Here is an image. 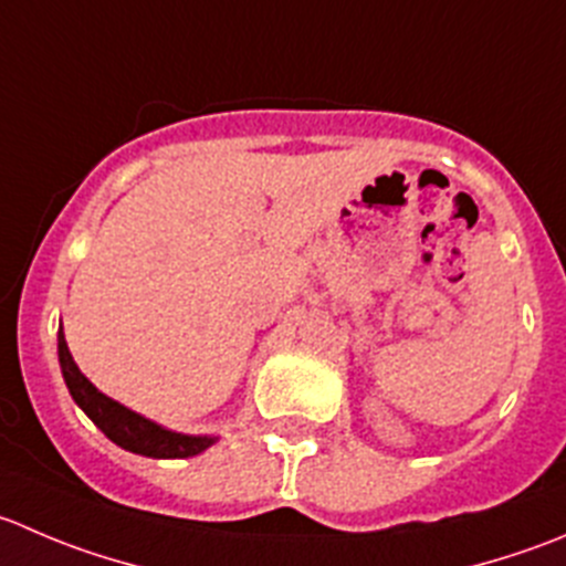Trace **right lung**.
Masks as SVG:
<instances>
[{
  "instance_id": "1",
  "label": "right lung",
  "mask_w": 566,
  "mask_h": 566,
  "mask_svg": "<svg viewBox=\"0 0 566 566\" xmlns=\"http://www.w3.org/2000/svg\"><path fill=\"white\" fill-rule=\"evenodd\" d=\"M57 359L60 370H63L65 387H69L74 403L96 422V429L115 446L124 448L129 453H140L149 459H188L199 457L210 446H216L218 437L212 434H179V431L166 429L160 422L149 420V417L137 415V411L126 409L118 400L107 398L98 392L82 370L76 367L74 356H71L69 343H65L63 326L57 332Z\"/></svg>"
}]
</instances>
